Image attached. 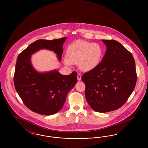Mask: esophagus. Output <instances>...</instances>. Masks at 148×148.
I'll list each match as a JSON object with an SVG mask.
<instances>
[{"label": "esophagus", "instance_id": "34e87169", "mask_svg": "<svg viewBox=\"0 0 148 148\" xmlns=\"http://www.w3.org/2000/svg\"><path fill=\"white\" fill-rule=\"evenodd\" d=\"M77 80H80L82 79V75L80 73H78L77 75Z\"/></svg>", "mask_w": 148, "mask_h": 148}]
</instances>
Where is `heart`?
Wrapping results in <instances>:
<instances>
[{"instance_id":"heart-1","label":"heart","mask_w":148,"mask_h":148,"mask_svg":"<svg viewBox=\"0 0 148 148\" xmlns=\"http://www.w3.org/2000/svg\"><path fill=\"white\" fill-rule=\"evenodd\" d=\"M103 55V48L98 43L80 40L69 47L67 51L68 58H65L64 62L68 65L77 63L80 70L87 71L98 65Z\"/></svg>"}]
</instances>
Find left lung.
Wrapping results in <instances>:
<instances>
[{
  "label": "left lung",
  "mask_w": 148,
  "mask_h": 148,
  "mask_svg": "<svg viewBox=\"0 0 148 148\" xmlns=\"http://www.w3.org/2000/svg\"><path fill=\"white\" fill-rule=\"evenodd\" d=\"M106 50L101 62L83 74L85 98L94 111L106 113L123 106L136 83L135 63L132 53L115 40H102Z\"/></svg>",
  "instance_id": "8db88e82"
}]
</instances>
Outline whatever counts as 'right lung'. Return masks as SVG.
<instances>
[{"mask_svg":"<svg viewBox=\"0 0 148 148\" xmlns=\"http://www.w3.org/2000/svg\"><path fill=\"white\" fill-rule=\"evenodd\" d=\"M66 39L65 37L52 40L39 39L17 58L14 86L24 105L33 112L46 115L58 112L63 106L68 92L77 83L76 71L68 75H62L56 70L40 73L34 70L30 62L31 55L42 49L53 51L61 60Z\"/></svg>","mask_w":148,"mask_h":148,"instance_id":"obj_1","label":"right lung"}]
</instances>
